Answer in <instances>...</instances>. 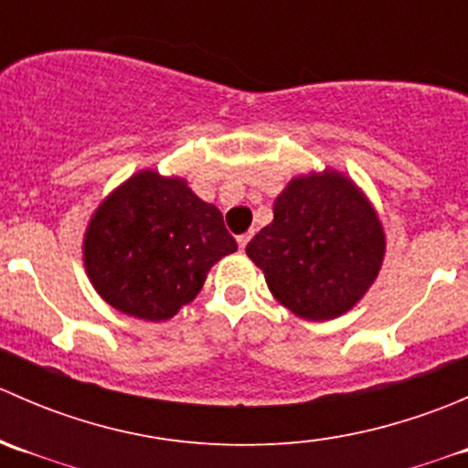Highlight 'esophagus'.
<instances>
[{"mask_svg": "<svg viewBox=\"0 0 468 468\" xmlns=\"http://www.w3.org/2000/svg\"><path fill=\"white\" fill-rule=\"evenodd\" d=\"M249 239H251V233H244V235H238V244H239V249H247V244H249Z\"/></svg>", "mask_w": 468, "mask_h": 468, "instance_id": "obj_1", "label": "esophagus"}]
</instances>
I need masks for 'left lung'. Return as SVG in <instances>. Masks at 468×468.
Listing matches in <instances>:
<instances>
[{
	"label": "left lung",
	"mask_w": 468,
	"mask_h": 468,
	"mask_svg": "<svg viewBox=\"0 0 468 468\" xmlns=\"http://www.w3.org/2000/svg\"><path fill=\"white\" fill-rule=\"evenodd\" d=\"M247 256L287 310L328 322L348 313L376 281L385 233L365 195L328 169L290 181Z\"/></svg>",
	"instance_id": "left-lung-1"
}]
</instances>
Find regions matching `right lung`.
I'll return each mask as SVG.
<instances>
[{
    "label": "right lung",
    "mask_w": 468,
    "mask_h": 468,
    "mask_svg": "<svg viewBox=\"0 0 468 468\" xmlns=\"http://www.w3.org/2000/svg\"><path fill=\"white\" fill-rule=\"evenodd\" d=\"M238 242L224 217L183 178L140 172L90 219L83 242L90 282L129 317L165 322L204 287L207 269Z\"/></svg>",
    "instance_id": "1"
}]
</instances>
